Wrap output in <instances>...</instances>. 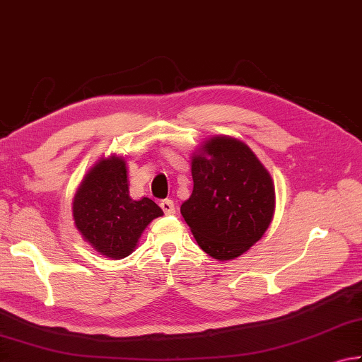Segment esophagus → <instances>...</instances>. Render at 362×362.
Instances as JSON below:
<instances>
[{
    "instance_id": "1",
    "label": "esophagus",
    "mask_w": 362,
    "mask_h": 362,
    "mask_svg": "<svg viewBox=\"0 0 362 362\" xmlns=\"http://www.w3.org/2000/svg\"><path fill=\"white\" fill-rule=\"evenodd\" d=\"M161 209H163V212L166 214V215H174L175 214V206H174V202L170 201V199H164V201H161Z\"/></svg>"
}]
</instances>
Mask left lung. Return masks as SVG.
I'll use <instances>...</instances> for the list:
<instances>
[{
  "mask_svg": "<svg viewBox=\"0 0 362 362\" xmlns=\"http://www.w3.org/2000/svg\"><path fill=\"white\" fill-rule=\"evenodd\" d=\"M193 193L180 214L198 245L218 261L245 253L275 210L272 177L245 142L214 136L192 160Z\"/></svg>",
  "mask_w": 362,
  "mask_h": 362,
  "instance_id": "1",
  "label": "left lung"
}]
</instances>
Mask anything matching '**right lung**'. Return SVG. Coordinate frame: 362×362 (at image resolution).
Listing matches in <instances>:
<instances>
[{"instance_id": "obj_1", "label": "right lung", "mask_w": 362, "mask_h": 362, "mask_svg": "<svg viewBox=\"0 0 362 362\" xmlns=\"http://www.w3.org/2000/svg\"><path fill=\"white\" fill-rule=\"evenodd\" d=\"M161 215L152 199L131 198L127 163L117 155L88 170L72 201L78 233L98 253L114 259L133 253L144 229Z\"/></svg>"}]
</instances>
